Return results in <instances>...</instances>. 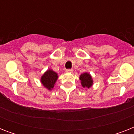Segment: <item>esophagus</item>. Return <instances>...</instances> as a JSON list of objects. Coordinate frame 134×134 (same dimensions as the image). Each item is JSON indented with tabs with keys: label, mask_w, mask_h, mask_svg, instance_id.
<instances>
[{
	"label": "esophagus",
	"mask_w": 134,
	"mask_h": 134,
	"mask_svg": "<svg viewBox=\"0 0 134 134\" xmlns=\"http://www.w3.org/2000/svg\"><path fill=\"white\" fill-rule=\"evenodd\" d=\"M66 71H67V72H68V73H72V72H73V70L71 69H66Z\"/></svg>",
	"instance_id": "esophagus-1"
}]
</instances>
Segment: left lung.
I'll return each instance as SVG.
<instances>
[{"label":"left lung","mask_w":134,"mask_h":134,"mask_svg":"<svg viewBox=\"0 0 134 134\" xmlns=\"http://www.w3.org/2000/svg\"><path fill=\"white\" fill-rule=\"evenodd\" d=\"M80 80L81 81L82 86L83 88H90L92 85V80L91 76L88 73H84L80 76Z\"/></svg>","instance_id":"left-lung-1"}]
</instances>
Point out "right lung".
Masks as SVG:
<instances>
[{
    "label": "right lung",
    "instance_id": "obj_1",
    "mask_svg": "<svg viewBox=\"0 0 134 134\" xmlns=\"http://www.w3.org/2000/svg\"><path fill=\"white\" fill-rule=\"evenodd\" d=\"M58 79V75L55 72L52 70H47L41 78V81L42 83L43 86L48 88V90L52 89L54 86V84Z\"/></svg>",
    "mask_w": 134,
    "mask_h": 134
}]
</instances>
